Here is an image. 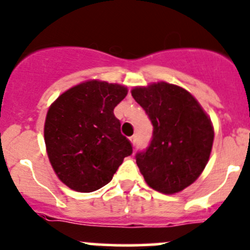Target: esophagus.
<instances>
[{
  "instance_id": "obj_1",
  "label": "esophagus",
  "mask_w": 250,
  "mask_h": 250,
  "mask_svg": "<svg viewBox=\"0 0 250 250\" xmlns=\"http://www.w3.org/2000/svg\"><path fill=\"white\" fill-rule=\"evenodd\" d=\"M130 141H132V144H133V145H135V144H136V141H138V136H136V135H133V136H130Z\"/></svg>"
}]
</instances>
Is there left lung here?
I'll return each mask as SVG.
<instances>
[{
	"mask_svg": "<svg viewBox=\"0 0 250 250\" xmlns=\"http://www.w3.org/2000/svg\"><path fill=\"white\" fill-rule=\"evenodd\" d=\"M132 96L153 125L151 143L135 154L140 172L154 190H183L208 162L214 138L211 121L188 91L171 83L135 87Z\"/></svg>",
	"mask_w": 250,
	"mask_h": 250,
	"instance_id": "8db88e82",
	"label": "left lung"
}]
</instances>
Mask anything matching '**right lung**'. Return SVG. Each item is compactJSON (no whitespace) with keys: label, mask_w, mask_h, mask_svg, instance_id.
<instances>
[{"label":"right lung","mask_w":250,"mask_h":250,"mask_svg":"<svg viewBox=\"0 0 250 250\" xmlns=\"http://www.w3.org/2000/svg\"><path fill=\"white\" fill-rule=\"evenodd\" d=\"M125 96V86L86 81L50 106L44 127L46 151L56 175L70 189L90 193L104 187L133 153L114 115Z\"/></svg>","instance_id":"right-lung-1"}]
</instances>
